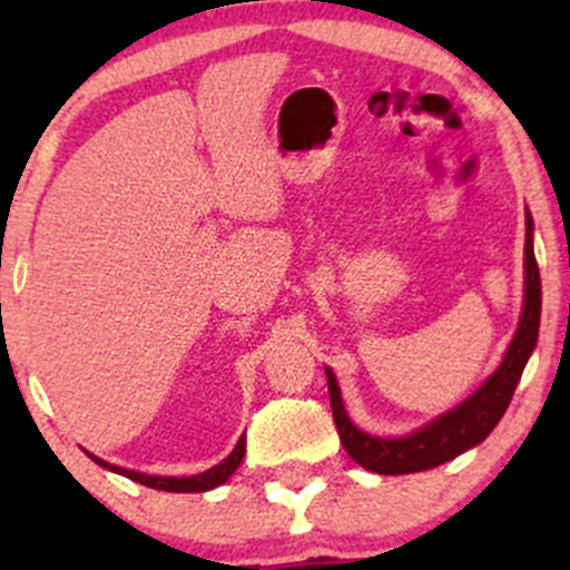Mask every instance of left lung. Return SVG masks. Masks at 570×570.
<instances>
[{
  "label": "left lung",
  "mask_w": 570,
  "mask_h": 570,
  "mask_svg": "<svg viewBox=\"0 0 570 570\" xmlns=\"http://www.w3.org/2000/svg\"><path fill=\"white\" fill-rule=\"evenodd\" d=\"M539 318H541V278L539 265L533 254V217L525 214V294H522V313L517 332L503 353L501 364L493 375L488 377L474 394H469L453 410L442 412L434 421L423 423L421 429L410 431L404 436H377L367 434L351 421L345 412L343 396L335 372L324 367L326 383H330V402L335 426L348 453L358 466L375 474H412L426 472V469L442 466L453 461L474 444L485 442L488 434L499 426V421L507 412L512 394L520 383L522 370L539 340Z\"/></svg>",
  "instance_id": "1"
}]
</instances>
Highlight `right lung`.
Listing matches in <instances>:
<instances>
[{"instance_id":"obj_1","label":"right lung","mask_w":570,"mask_h":570,"mask_svg":"<svg viewBox=\"0 0 570 570\" xmlns=\"http://www.w3.org/2000/svg\"><path fill=\"white\" fill-rule=\"evenodd\" d=\"M244 453H246V436H240L238 444H235V448H233V453L227 455L225 461L217 463V466L206 469V472H203V474H193V476L144 474V472H134V469L115 466V463L104 461V458H98L94 453H88V455H90V461L98 463V466L109 469V472H115V474L128 476V480L139 482V485H147V488H155V490H166V493H206V490L219 488L222 482L230 480V474L240 466V461H244Z\"/></svg>"}]
</instances>
